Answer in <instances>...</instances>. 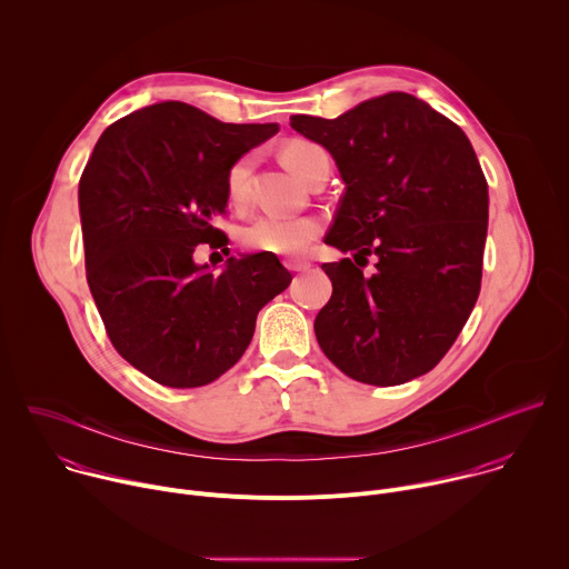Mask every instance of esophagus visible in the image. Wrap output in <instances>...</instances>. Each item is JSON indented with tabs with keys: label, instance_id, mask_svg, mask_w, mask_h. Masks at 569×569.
I'll return each instance as SVG.
<instances>
[{
	"label": "esophagus",
	"instance_id": "obj_1",
	"mask_svg": "<svg viewBox=\"0 0 569 569\" xmlns=\"http://www.w3.org/2000/svg\"><path fill=\"white\" fill-rule=\"evenodd\" d=\"M283 266L290 270V272H306L310 268V261L306 259H297V257H290L283 261Z\"/></svg>",
	"mask_w": 569,
	"mask_h": 569
}]
</instances>
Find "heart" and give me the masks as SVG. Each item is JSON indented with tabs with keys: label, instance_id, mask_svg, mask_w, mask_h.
I'll return each mask as SVG.
<instances>
[{
	"label": "heart",
	"instance_id": "b5f03b06",
	"mask_svg": "<svg viewBox=\"0 0 569 569\" xmlns=\"http://www.w3.org/2000/svg\"><path fill=\"white\" fill-rule=\"evenodd\" d=\"M319 146L310 141H290L281 159L283 164L301 178L306 159L310 152H315ZM250 178V159H238L236 164L227 173V193L231 200H240L246 196ZM321 233V222L312 216H274L263 213L252 218L248 224H242L238 231V240L242 248L261 254H274V257H299L308 250L310 242Z\"/></svg>",
	"mask_w": 569,
	"mask_h": 569
}]
</instances>
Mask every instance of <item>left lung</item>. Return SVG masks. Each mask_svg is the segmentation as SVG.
<instances>
[{
    "mask_svg": "<svg viewBox=\"0 0 569 569\" xmlns=\"http://www.w3.org/2000/svg\"><path fill=\"white\" fill-rule=\"evenodd\" d=\"M290 126L333 154L347 184L323 242L356 252V262L377 257L371 278L351 259L321 266L333 283L315 317L321 351L367 385L428 373L455 345L481 288L489 184L468 137L405 92L338 119L295 114Z\"/></svg>",
    "mask_w": 569,
    "mask_h": 569,
    "instance_id": "obj_1",
    "label": "left lung"
}]
</instances>
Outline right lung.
<instances>
[{
  "label": "right lung",
  "mask_w": 569,
  "mask_h": 569,
  "mask_svg": "<svg viewBox=\"0 0 569 569\" xmlns=\"http://www.w3.org/2000/svg\"><path fill=\"white\" fill-rule=\"evenodd\" d=\"M277 123H222L167 101L114 121L80 176L86 274L112 347L150 380L191 389L229 371L252 342L259 310L292 274L274 254L193 261L227 250V173Z\"/></svg>",
  "instance_id": "obj_1"
}]
</instances>
